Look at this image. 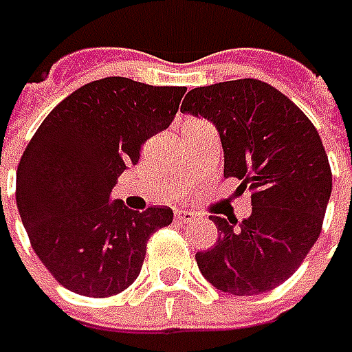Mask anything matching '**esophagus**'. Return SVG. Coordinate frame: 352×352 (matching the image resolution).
<instances>
[{"label":"esophagus","mask_w":352,"mask_h":352,"mask_svg":"<svg viewBox=\"0 0 352 352\" xmlns=\"http://www.w3.org/2000/svg\"><path fill=\"white\" fill-rule=\"evenodd\" d=\"M194 217H196V215H194L192 211H188V210H177L175 211L177 223H190Z\"/></svg>","instance_id":"34e87169"}]
</instances>
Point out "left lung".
<instances>
[{"label": "left lung", "instance_id": "1", "mask_svg": "<svg viewBox=\"0 0 352 352\" xmlns=\"http://www.w3.org/2000/svg\"><path fill=\"white\" fill-rule=\"evenodd\" d=\"M183 112L211 120L225 151V179L252 190V215H210L217 244L196 253L211 286L255 296L284 284L322 230L331 169L313 122L269 83L253 78L188 91Z\"/></svg>", "mask_w": 352, "mask_h": 352}]
</instances>
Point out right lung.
<instances>
[{"instance_id":"1","label":"right lung","mask_w":352,"mask_h":352,"mask_svg":"<svg viewBox=\"0 0 352 352\" xmlns=\"http://www.w3.org/2000/svg\"><path fill=\"white\" fill-rule=\"evenodd\" d=\"M184 87L102 78L58 102L16 169V208L53 278L85 297L124 292L141 272L146 242L173 211L110 201L118 177L152 135L173 122Z\"/></svg>"}]
</instances>
